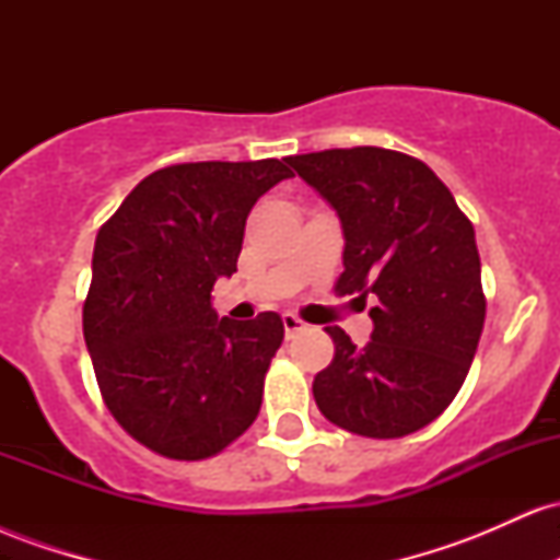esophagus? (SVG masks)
Masks as SVG:
<instances>
[{
	"instance_id": "1",
	"label": "esophagus",
	"mask_w": 560,
	"mask_h": 560,
	"mask_svg": "<svg viewBox=\"0 0 560 560\" xmlns=\"http://www.w3.org/2000/svg\"><path fill=\"white\" fill-rule=\"evenodd\" d=\"M281 324H284V334H287V339H292L294 334L305 329V324H302V320H300L298 316H294V313H284V316H281Z\"/></svg>"
}]
</instances>
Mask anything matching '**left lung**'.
I'll list each match as a JSON object with an SVG mask.
<instances>
[{
    "label": "left lung",
    "mask_w": 560,
    "mask_h": 560,
    "mask_svg": "<svg viewBox=\"0 0 560 560\" xmlns=\"http://www.w3.org/2000/svg\"><path fill=\"white\" fill-rule=\"evenodd\" d=\"M342 221L339 294L374 298L371 342L329 326L334 361L313 378L339 429L395 440L432 423L464 387L487 300L471 221L421 160L382 147L287 158Z\"/></svg>",
    "instance_id": "1"
}]
</instances>
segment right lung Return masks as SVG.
Here are the masks:
<instances>
[{
    "label": "right lung",
    "mask_w": 560,
    "mask_h": 560,
    "mask_svg": "<svg viewBox=\"0 0 560 560\" xmlns=\"http://www.w3.org/2000/svg\"><path fill=\"white\" fill-rule=\"evenodd\" d=\"M289 176L281 160L168 165L96 234L83 302L96 384L115 421L165 458H210L258 419L284 324L218 318L210 292L236 271L253 205Z\"/></svg>",
    "instance_id": "1"
}]
</instances>
